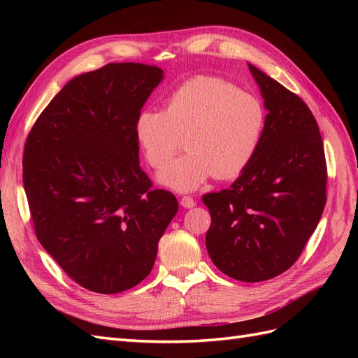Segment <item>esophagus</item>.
<instances>
[{
  "label": "esophagus",
  "mask_w": 358,
  "mask_h": 358,
  "mask_svg": "<svg viewBox=\"0 0 358 358\" xmlns=\"http://www.w3.org/2000/svg\"><path fill=\"white\" fill-rule=\"evenodd\" d=\"M180 203H181V206L186 208V209H191V208H194L195 204H196L192 196H183V199L180 200Z\"/></svg>",
  "instance_id": "esophagus-1"
}]
</instances>
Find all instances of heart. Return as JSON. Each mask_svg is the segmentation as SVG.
I'll list each match as a JSON object with an SVG mask.
<instances>
[{"label": "heart", "mask_w": 358, "mask_h": 358, "mask_svg": "<svg viewBox=\"0 0 358 358\" xmlns=\"http://www.w3.org/2000/svg\"><path fill=\"white\" fill-rule=\"evenodd\" d=\"M264 129L260 98L208 75L175 89L163 110H141L135 120L136 141L155 169L170 161L185 135L187 154L158 173L159 183L180 192L194 191L212 175H240L254 159Z\"/></svg>", "instance_id": "1"}]
</instances>
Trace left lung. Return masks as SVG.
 <instances>
[{
  "instance_id": "8db88e82",
  "label": "left lung",
  "mask_w": 358,
  "mask_h": 358,
  "mask_svg": "<svg viewBox=\"0 0 358 358\" xmlns=\"http://www.w3.org/2000/svg\"><path fill=\"white\" fill-rule=\"evenodd\" d=\"M266 129L252 162L229 189L203 195L210 212L206 248L231 278L255 283L287 271L320 222L326 162L306 103L255 66Z\"/></svg>"
}]
</instances>
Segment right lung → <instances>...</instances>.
<instances>
[{
	"instance_id": "obj_1",
	"label": "right lung",
	"mask_w": 358,
	"mask_h": 358,
	"mask_svg": "<svg viewBox=\"0 0 358 358\" xmlns=\"http://www.w3.org/2000/svg\"><path fill=\"white\" fill-rule=\"evenodd\" d=\"M157 66L110 63L73 77L30 131L22 183L36 238L83 287L118 294L155 263L178 210L140 167L135 120L163 81Z\"/></svg>"
}]
</instances>
